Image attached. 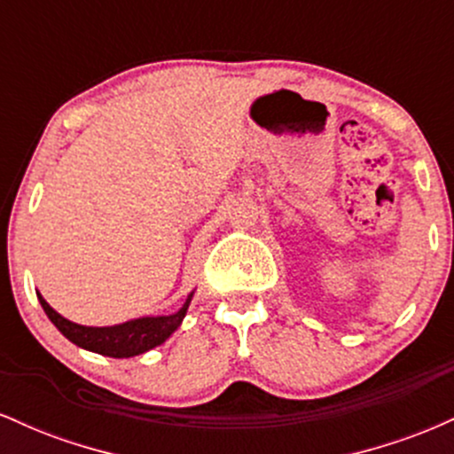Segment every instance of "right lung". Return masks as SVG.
I'll return each instance as SVG.
<instances>
[{
	"label": "right lung",
	"instance_id": "1",
	"mask_svg": "<svg viewBox=\"0 0 454 454\" xmlns=\"http://www.w3.org/2000/svg\"><path fill=\"white\" fill-rule=\"evenodd\" d=\"M194 293L185 299L184 307L173 316H158V317H138V320L123 322L117 326H81L74 322L66 320L64 316H59L51 307L43 296L38 294L40 305H43L44 314L49 316V320L64 333L72 343H76L78 348H85V350L104 354V356L113 358H129L137 356L151 350V348L160 346L168 340L170 335L179 328L181 320L185 317L187 307Z\"/></svg>",
	"mask_w": 454,
	"mask_h": 454
}]
</instances>
